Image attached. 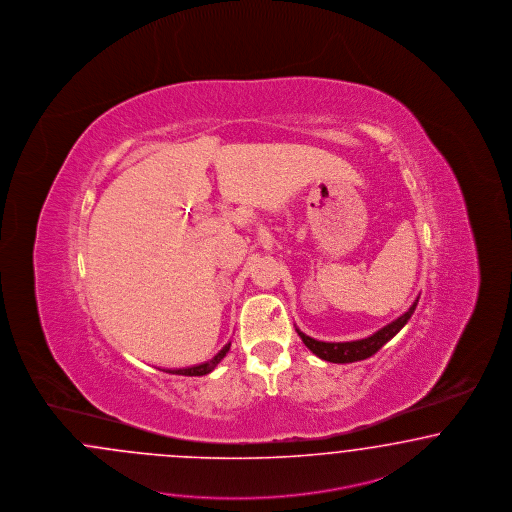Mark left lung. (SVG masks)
Listing matches in <instances>:
<instances>
[{"mask_svg": "<svg viewBox=\"0 0 512 512\" xmlns=\"http://www.w3.org/2000/svg\"><path fill=\"white\" fill-rule=\"evenodd\" d=\"M418 305V299H414L411 309L405 314H401L397 320L390 322L388 326H384L382 330L373 333L367 339H360V341H350V343H324V341H316L313 337L305 335L303 331L297 330V335L301 337V341L305 343V347L309 348L313 354L318 358L326 360L331 363H352L365 360L369 356H373L377 350L384 347L397 331L401 330L409 318L413 316L414 309Z\"/></svg>", "mask_w": 512, "mask_h": 512, "instance_id": "8db88e82", "label": "left lung"}]
</instances>
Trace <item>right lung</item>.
Masks as SVG:
<instances>
[{"instance_id":"add662e5","label":"right lung","mask_w":512,"mask_h":512,"mask_svg":"<svg viewBox=\"0 0 512 512\" xmlns=\"http://www.w3.org/2000/svg\"><path fill=\"white\" fill-rule=\"evenodd\" d=\"M230 350V343L226 347L222 348L218 354H216L213 360H209L207 363H201V365H194V367H188V369H167L165 373H173V375H186V377H201V375H207L215 369L216 365L220 363V360L228 354Z\"/></svg>"}]
</instances>
